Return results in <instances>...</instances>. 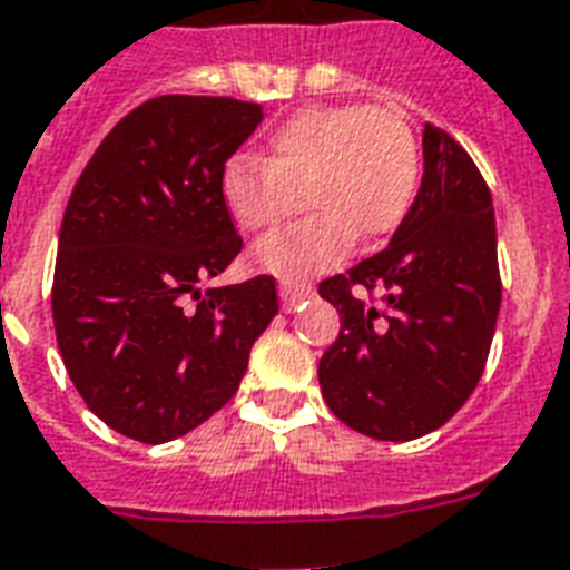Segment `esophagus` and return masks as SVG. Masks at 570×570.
Masks as SVG:
<instances>
[{
	"mask_svg": "<svg viewBox=\"0 0 570 570\" xmlns=\"http://www.w3.org/2000/svg\"><path fill=\"white\" fill-rule=\"evenodd\" d=\"M312 294H315V288H312V285H306V282H282L279 285V303L285 312L297 308V303L308 299Z\"/></svg>",
	"mask_w": 570,
	"mask_h": 570,
	"instance_id": "1",
	"label": "esophagus"
}]
</instances>
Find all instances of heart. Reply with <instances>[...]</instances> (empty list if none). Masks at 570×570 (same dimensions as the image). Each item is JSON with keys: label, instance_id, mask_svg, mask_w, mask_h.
<instances>
[{"label": "heart", "instance_id": "b5f03b06", "mask_svg": "<svg viewBox=\"0 0 570 570\" xmlns=\"http://www.w3.org/2000/svg\"><path fill=\"white\" fill-rule=\"evenodd\" d=\"M416 134L395 112L368 106H306L282 121L262 160L235 157L219 175V196L244 232H264L294 214H312L264 237L255 264L276 276L333 267L363 240L392 235L419 187Z\"/></svg>", "mask_w": 570, "mask_h": 570}]
</instances>
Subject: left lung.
Segmentation results:
<instances>
[{
  "label": "left lung",
  "mask_w": 570,
  "mask_h": 570,
  "mask_svg": "<svg viewBox=\"0 0 570 570\" xmlns=\"http://www.w3.org/2000/svg\"><path fill=\"white\" fill-rule=\"evenodd\" d=\"M422 184L383 253L321 282L342 330L321 356L326 407L374 440H416L464 407L500 315L491 189L440 127L422 134ZM354 287L381 289L382 303Z\"/></svg>",
  "instance_id": "obj_1"
}]
</instances>
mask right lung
Masks as SVG:
<instances>
[{
    "label": "right lung",
    "instance_id": "right-lung-1",
    "mask_svg": "<svg viewBox=\"0 0 570 570\" xmlns=\"http://www.w3.org/2000/svg\"><path fill=\"white\" fill-rule=\"evenodd\" d=\"M262 118L235 97L145 100L70 193L56 338L88 410L130 440L169 443L225 407L279 312L273 276L202 291L240 253L219 175Z\"/></svg>",
    "mask_w": 570,
    "mask_h": 570
}]
</instances>
